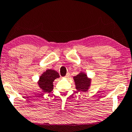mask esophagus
<instances>
[{
    "label": "esophagus",
    "instance_id": "esophagus-1",
    "mask_svg": "<svg viewBox=\"0 0 132 132\" xmlns=\"http://www.w3.org/2000/svg\"><path fill=\"white\" fill-rule=\"evenodd\" d=\"M69 76H70V73H67L65 77H64V78H68L69 77Z\"/></svg>",
    "mask_w": 132,
    "mask_h": 132
}]
</instances>
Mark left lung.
I'll return each instance as SVG.
<instances>
[{
    "label": "left lung",
    "instance_id": "1",
    "mask_svg": "<svg viewBox=\"0 0 132 132\" xmlns=\"http://www.w3.org/2000/svg\"><path fill=\"white\" fill-rule=\"evenodd\" d=\"M76 89L78 91L87 92L91 85L92 79L89 78L84 72H81L77 76L73 77Z\"/></svg>",
    "mask_w": 132,
    "mask_h": 132
}]
</instances>
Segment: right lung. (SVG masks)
Here are the masks:
<instances>
[{
    "label": "right lung",
    "mask_w": 132,
    "mask_h": 132,
    "mask_svg": "<svg viewBox=\"0 0 132 132\" xmlns=\"http://www.w3.org/2000/svg\"><path fill=\"white\" fill-rule=\"evenodd\" d=\"M60 77L59 73L53 69H48L40 76L38 86L44 93H50L53 90V82Z\"/></svg>",
    "instance_id": "1"
}]
</instances>
